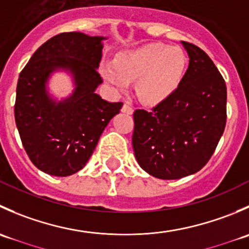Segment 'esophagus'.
<instances>
[{"mask_svg":"<svg viewBox=\"0 0 249 249\" xmlns=\"http://www.w3.org/2000/svg\"><path fill=\"white\" fill-rule=\"evenodd\" d=\"M122 112L126 113V114H132L134 109H132V107H130L129 105H124V106H123V108H122Z\"/></svg>","mask_w":249,"mask_h":249,"instance_id":"obj_1","label":"esophagus"}]
</instances>
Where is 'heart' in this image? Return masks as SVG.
Masks as SVG:
<instances>
[{
	"label": "heart",
	"instance_id": "1",
	"mask_svg": "<svg viewBox=\"0 0 249 249\" xmlns=\"http://www.w3.org/2000/svg\"><path fill=\"white\" fill-rule=\"evenodd\" d=\"M187 56L179 47L149 43L123 52L115 61H104L101 74L115 89L125 90L135 83L139 97L145 104H159L171 96L182 82Z\"/></svg>",
	"mask_w": 249,
	"mask_h": 249
}]
</instances>
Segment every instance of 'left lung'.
<instances>
[{
    "label": "left lung",
    "instance_id": "left-lung-1",
    "mask_svg": "<svg viewBox=\"0 0 249 249\" xmlns=\"http://www.w3.org/2000/svg\"><path fill=\"white\" fill-rule=\"evenodd\" d=\"M189 66L171 96L150 112L134 113L132 147L145 172L179 179L202 169L217 148L227 123V85L207 54L182 42Z\"/></svg>",
    "mask_w": 249,
    "mask_h": 249
}]
</instances>
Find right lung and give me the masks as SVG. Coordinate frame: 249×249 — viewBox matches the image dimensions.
Segmentation results:
<instances>
[{
    "instance_id": "1",
    "label": "right lung",
    "mask_w": 249,
    "mask_h": 249,
    "mask_svg": "<svg viewBox=\"0 0 249 249\" xmlns=\"http://www.w3.org/2000/svg\"><path fill=\"white\" fill-rule=\"evenodd\" d=\"M106 37L64 32L48 39L20 72L14 106L16 124L32 164L41 171L66 177L82 170L122 102H108L95 92ZM72 76L75 90L61 102L46 90L53 71Z\"/></svg>"
}]
</instances>
